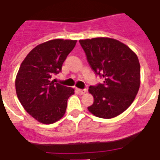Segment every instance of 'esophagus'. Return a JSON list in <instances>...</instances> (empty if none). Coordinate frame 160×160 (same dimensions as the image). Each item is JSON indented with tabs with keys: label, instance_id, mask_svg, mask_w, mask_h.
<instances>
[{
	"label": "esophagus",
	"instance_id": "obj_1",
	"mask_svg": "<svg viewBox=\"0 0 160 160\" xmlns=\"http://www.w3.org/2000/svg\"><path fill=\"white\" fill-rule=\"evenodd\" d=\"M77 91H78V93L80 95L85 94L86 92H87V90H86V89H78Z\"/></svg>",
	"mask_w": 160,
	"mask_h": 160
}]
</instances>
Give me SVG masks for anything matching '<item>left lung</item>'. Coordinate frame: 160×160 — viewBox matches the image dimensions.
I'll use <instances>...</instances> for the list:
<instances>
[{
  "label": "left lung",
  "mask_w": 160,
  "mask_h": 160,
  "mask_svg": "<svg viewBox=\"0 0 160 160\" xmlns=\"http://www.w3.org/2000/svg\"><path fill=\"white\" fill-rule=\"evenodd\" d=\"M92 68L104 79L103 84L90 87L94 103L90 113L112 118L124 112L135 100L141 84L137 55L127 45L109 38L79 40Z\"/></svg>",
  "instance_id": "1"
}]
</instances>
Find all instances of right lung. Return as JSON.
<instances>
[{
  "mask_svg": "<svg viewBox=\"0 0 160 160\" xmlns=\"http://www.w3.org/2000/svg\"><path fill=\"white\" fill-rule=\"evenodd\" d=\"M76 40L53 39L34 47L22 62L15 90L23 109L41 123L51 124L64 115L68 97L74 89L51 81L61 71Z\"/></svg>",
  "mask_w": 160,
  "mask_h": 160,
  "instance_id": "right-lung-1",
  "label": "right lung"
}]
</instances>
